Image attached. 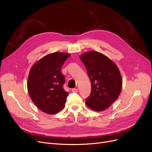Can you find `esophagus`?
I'll use <instances>...</instances> for the list:
<instances>
[{
    "label": "esophagus",
    "instance_id": "esophagus-1",
    "mask_svg": "<svg viewBox=\"0 0 152 152\" xmlns=\"http://www.w3.org/2000/svg\"><path fill=\"white\" fill-rule=\"evenodd\" d=\"M72 91L73 92V93H77V92H78V89L73 88V89H72Z\"/></svg>",
    "mask_w": 152,
    "mask_h": 152
}]
</instances>
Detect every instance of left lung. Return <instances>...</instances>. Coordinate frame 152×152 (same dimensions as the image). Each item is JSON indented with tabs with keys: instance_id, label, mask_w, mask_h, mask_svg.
I'll use <instances>...</instances> for the list:
<instances>
[{
	"instance_id": "left-lung-1",
	"label": "left lung",
	"mask_w": 152,
	"mask_h": 152,
	"mask_svg": "<svg viewBox=\"0 0 152 152\" xmlns=\"http://www.w3.org/2000/svg\"><path fill=\"white\" fill-rule=\"evenodd\" d=\"M80 58L91 82V93L86 103L94 111H103L120 95L122 86L120 71L112 60L97 51L87 52Z\"/></svg>"
}]
</instances>
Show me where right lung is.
<instances>
[{
	"label": "right lung",
	"mask_w": 152,
	"mask_h": 152,
	"mask_svg": "<svg viewBox=\"0 0 152 152\" xmlns=\"http://www.w3.org/2000/svg\"><path fill=\"white\" fill-rule=\"evenodd\" d=\"M70 56L65 53H50L31 68L27 88L32 102L41 111L55 114L65 107L68 93L63 89L65 78L61 68Z\"/></svg>",
	"instance_id": "add662e5"
}]
</instances>
